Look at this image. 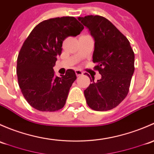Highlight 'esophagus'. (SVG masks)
I'll return each mask as SVG.
<instances>
[{"mask_svg":"<svg viewBox=\"0 0 154 154\" xmlns=\"http://www.w3.org/2000/svg\"><path fill=\"white\" fill-rule=\"evenodd\" d=\"M75 74H76L77 76H81V75H83L84 72L82 70H80V69H76L75 70Z\"/></svg>","mask_w":154,"mask_h":154,"instance_id":"34e87169","label":"esophagus"}]
</instances>
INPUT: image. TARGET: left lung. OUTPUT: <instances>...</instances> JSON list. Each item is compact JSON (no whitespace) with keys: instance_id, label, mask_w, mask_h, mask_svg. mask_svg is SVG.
<instances>
[{"instance_id":"left-lung-1","label":"left lung","mask_w":154,"mask_h":154,"mask_svg":"<svg viewBox=\"0 0 154 154\" xmlns=\"http://www.w3.org/2000/svg\"><path fill=\"white\" fill-rule=\"evenodd\" d=\"M79 20L94 38V69L101 75L97 82L90 79L92 84L84 92L87 104L96 111L111 110L129 92L135 69L134 50L128 39L104 17L88 15L79 17Z\"/></svg>"}]
</instances>
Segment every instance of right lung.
Instances as JSON below:
<instances>
[{
	"mask_svg": "<svg viewBox=\"0 0 154 154\" xmlns=\"http://www.w3.org/2000/svg\"><path fill=\"white\" fill-rule=\"evenodd\" d=\"M83 29L74 17L50 18L35 26L23 42L17 59L18 85L23 97L36 110L54 112L65 104L76 75L69 69L64 75L55 77L53 67L61 54L63 41Z\"/></svg>",
	"mask_w": 154,
	"mask_h": 154,
	"instance_id": "right-lung-1",
	"label": "right lung"
}]
</instances>
